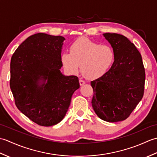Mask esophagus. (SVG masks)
I'll use <instances>...</instances> for the list:
<instances>
[{"label":"esophagus","instance_id":"esophagus-1","mask_svg":"<svg viewBox=\"0 0 157 157\" xmlns=\"http://www.w3.org/2000/svg\"><path fill=\"white\" fill-rule=\"evenodd\" d=\"M79 84H80V86H83V85H84L85 84V81L84 80H83V79H79Z\"/></svg>","mask_w":157,"mask_h":157}]
</instances>
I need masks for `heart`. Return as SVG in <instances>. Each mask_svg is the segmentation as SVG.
Wrapping results in <instances>:
<instances>
[{
  "instance_id": "obj_1",
  "label": "heart",
  "mask_w": 157,
  "mask_h": 157,
  "mask_svg": "<svg viewBox=\"0 0 157 157\" xmlns=\"http://www.w3.org/2000/svg\"><path fill=\"white\" fill-rule=\"evenodd\" d=\"M112 46L100 44L87 38L77 40L70 46V52L65 51L61 61L65 71L72 75L78 73L80 65L82 75L88 79H96L109 71L115 61Z\"/></svg>"
}]
</instances>
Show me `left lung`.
Wrapping results in <instances>:
<instances>
[{"mask_svg":"<svg viewBox=\"0 0 157 157\" xmlns=\"http://www.w3.org/2000/svg\"><path fill=\"white\" fill-rule=\"evenodd\" d=\"M115 51L109 71L91 82L92 105L99 118L108 122L126 119L141 101L144 91L145 69L141 54L125 36L103 34Z\"/></svg>","mask_w":157,"mask_h":157,"instance_id":"1","label":"left lung"}]
</instances>
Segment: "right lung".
I'll list each match as a JSON object with an SVG mask.
<instances>
[{"mask_svg":"<svg viewBox=\"0 0 157 157\" xmlns=\"http://www.w3.org/2000/svg\"><path fill=\"white\" fill-rule=\"evenodd\" d=\"M64 40L61 36L38 33L23 41L11 57L10 88L15 105L41 126L61 121L79 88L78 77L65 76L60 71Z\"/></svg>","mask_w":157,"mask_h":157,"instance_id":"add662e5","label":"right lung"}]
</instances>
